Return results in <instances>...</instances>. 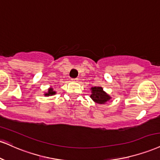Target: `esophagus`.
<instances>
[{"label": "esophagus", "instance_id": "1", "mask_svg": "<svg viewBox=\"0 0 160 160\" xmlns=\"http://www.w3.org/2000/svg\"><path fill=\"white\" fill-rule=\"evenodd\" d=\"M72 81H73V82H78V78H73V79H72Z\"/></svg>", "mask_w": 160, "mask_h": 160}]
</instances>
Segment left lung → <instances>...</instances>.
I'll return each instance as SVG.
<instances>
[{
    "instance_id": "left-lung-1",
    "label": "left lung",
    "mask_w": 160,
    "mask_h": 160,
    "mask_svg": "<svg viewBox=\"0 0 160 160\" xmlns=\"http://www.w3.org/2000/svg\"><path fill=\"white\" fill-rule=\"evenodd\" d=\"M92 94L90 98L93 100L95 103H100V104H103L106 102L109 101L111 99V97L107 95L106 92L103 90V88L99 87V86H95V87L91 88Z\"/></svg>"
}]
</instances>
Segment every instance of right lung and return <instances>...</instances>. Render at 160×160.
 <instances>
[{
    "instance_id": "right-lung-1",
    "label": "right lung",
    "mask_w": 160,
    "mask_h": 160,
    "mask_svg": "<svg viewBox=\"0 0 160 160\" xmlns=\"http://www.w3.org/2000/svg\"><path fill=\"white\" fill-rule=\"evenodd\" d=\"M56 94V92L53 91V88H49L48 91L45 93V96H51V95H54Z\"/></svg>"
}]
</instances>
